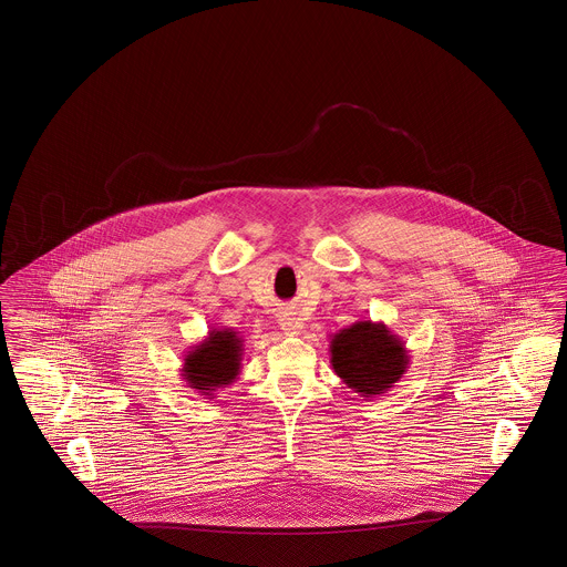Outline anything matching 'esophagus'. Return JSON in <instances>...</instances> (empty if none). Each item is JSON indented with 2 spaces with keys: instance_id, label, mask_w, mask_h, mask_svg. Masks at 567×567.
<instances>
[{
  "instance_id": "34e87169",
  "label": "esophagus",
  "mask_w": 567,
  "mask_h": 567,
  "mask_svg": "<svg viewBox=\"0 0 567 567\" xmlns=\"http://www.w3.org/2000/svg\"><path fill=\"white\" fill-rule=\"evenodd\" d=\"M280 326L289 336H297V333L301 332V328H303L299 318H295V313H282L280 316Z\"/></svg>"
}]
</instances>
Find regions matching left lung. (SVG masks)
Returning <instances> with one entry per match:
<instances>
[{"mask_svg":"<svg viewBox=\"0 0 567 567\" xmlns=\"http://www.w3.org/2000/svg\"><path fill=\"white\" fill-rule=\"evenodd\" d=\"M333 373L360 398L383 395L410 367V354L398 333L383 321H357L330 338Z\"/></svg>","mask_w":567,"mask_h":567,"instance_id":"8db88e82","label":"left lung"}]
</instances>
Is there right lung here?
Returning <instances> with one entry per match:
<instances>
[{"instance_id": "add662e5", "label": "right lung", "mask_w": 567, "mask_h": 567, "mask_svg": "<svg viewBox=\"0 0 567 567\" xmlns=\"http://www.w3.org/2000/svg\"><path fill=\"white\" fill-rule=\"evenodd\" d=\"M244 340L235 330H210L203 342L186 352L182 377L200 395L213 398L217 389L231 385L241 371Z\"/></svg>"}]
</instances>
